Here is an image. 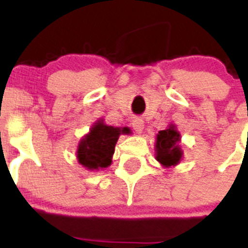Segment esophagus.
Returning <instances> with one entry per match:
<instances>
[{
	"mask_svg": "<svg viewBox=\"0 0 248 248\" xmlns=\"http://www.w3.org/2000/svg\"><path fill=\"white\" fill-rule=\"evenodd\" d=\"M132 126H133V129L137 132V133L140 134L142 132V129H144V121H142L141 119H134L133 121H132Z\"/></svg>",
	"mask_w": 248,
	"mask_h": 248,
	"instance_id": "obj_1",
	"label": "esophagus"
}]
</instances>
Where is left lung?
<instances>
[{"label":"left lung","mask_w":248,"mask_h":248,"mask_svg":"<svg viewBox=\"0 0 248 248\" xmlns=\"http://www.w3.org/2000/svg\"><path fill=\"white\" fill-rule=\"evenodd\" d=\"M181 134L174 124H168L166 129L159 131L156 136L155 155L163 168L177 166L184 158V151L180 146Z\"/></svg>","instance_id":"1"}]
</instances>
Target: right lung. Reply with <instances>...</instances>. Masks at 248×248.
<instances>
[{
  "mask_svg": "<svg viewBox=\"0 0 248 248\" xmlns=\"http://www.w3.org/2000/svg\"><path fill=\"white\" fill-rule=\"evenodd\" d=\"M128 133V127L108 126L104 124L103 119H99L94 122L89 133L80 139L77 149L78 162L90 171L108 168L112 162L119 137Z\"/></svg>",
  "mask_w": 248,
  "mask_h": 248,
  "instance_id": "obj_1",
  "label": "right lung"
}]
</instances>
